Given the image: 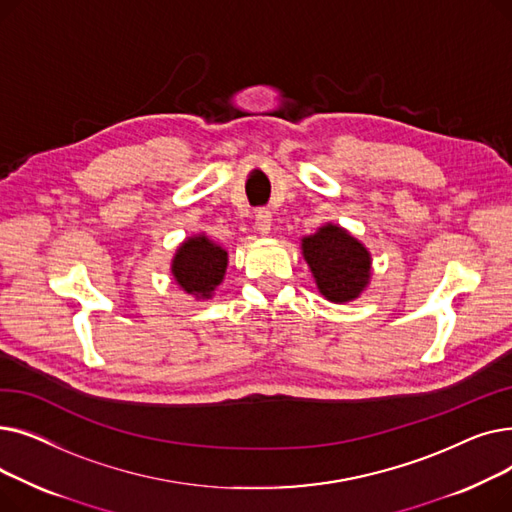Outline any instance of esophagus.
Listing matches in <instances>:
<instances>
[{"label":"esophagus","mask_w":512,"mask_h":512,"mask_svg":"<svg viewBox=\"0 0 512 512\" xmlns=\"http://www.w3.org/2000/svg\"><path fill=\"white\" fill-rule=\"evenodd\" d=\"M255 228L261 236H267L272 232V213L267 209H259L255 215Z\"/></svg>","instance_id":"obj_1"}]
</instances>
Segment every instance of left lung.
Instances as JSON below:
<instances>
[{"mask_svg":"<svg viewBox=\"0 0 512 512\" xmlns=\"http://www.w3.org/2000/svg\"><path fill=\"white\" fill-rule=\"evenodd\" d=\"M301 253L317 290L330 303L342 305L359 299L371 282L369 249L338 224L326 222L303 236Z\"/></svg>","mask_w":512,"mask_h":512,"instance_id":"8db88e82","label":"left lung"}]
</instances>
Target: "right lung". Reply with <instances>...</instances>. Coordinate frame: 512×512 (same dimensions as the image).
Returning a JSON list of instances; mask_svg holds the SVG:
<instances>
[{
	"label": "right lung",
	"mask_w": 512,
	"mask_h": 512,
	"mask_svg": "<svg viewBox=\"0 0 512 512\" xmlns=\"http://www.w3.org/2000/svg\"><path fill=\"white\" fill-rule=\"evenodd\" d=\"M228 251L205 232L186 236L170 263V272L180 290L195 301H209L224 282Z\"/></svg>",
	"instance_id": "add662e5"
}]
</instances>
